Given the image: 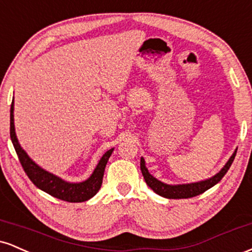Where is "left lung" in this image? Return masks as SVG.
<instances>
[{"instance_id":"obj_1","label":"left lung","mask_w":252,"mask_h":252,"mask_svg":"<svg viewBox=\"0 0 252 252\" xmlns=\"http://www.w3.org/2000/svg\"><path fill=\"white\" fill-rule=\"evenodd\" d=\"M237 150H235L232 156L228 158V161L222 167L221 170L219 173H217L212 178L206 179L204 181L199 182H192V184H184V185H167L164 182H161L158 179H155L150 173L148 172L146 167V162H144V158H141V172L146 180L147 185L152 189L156 194L163 196V198L168 199H187L192 198V196H196L201 193H204L205 190L210 189L211 187H213L215 185L218 184L221 180L222 176L226 174V172L230 169L231 164H232L233 160H235Z\"/></svg>"}]
</instances>
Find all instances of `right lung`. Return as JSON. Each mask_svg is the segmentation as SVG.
Instances as JSON below:
<instances>
[{
    "instance_id": "add662e5",
    "label": "right lung",
    "mask_w": 252,
    "mask_h": 252,
    "mask_svg": "<svg viewBox=\"0 0 252 252\" xmlns=\"http://www.w3.org/2000/svg\"><path fill=\"white\" fill-rule=\"evenodd\" d=\"M10 138L16 154L19 156L22 168L28 178L31 179V181L43 192L48 193L50 195L60 199V200L68 202H83L96 195V193L102 186L106 163L114 152V148H111L102 156L94 173L88 180L83 182H67L63 180L59 176L52 174L37 166L27 155V153L21 148L19 141H17L15 126H14V99L10 106Z\"/></svg>"
}]
</instances>
